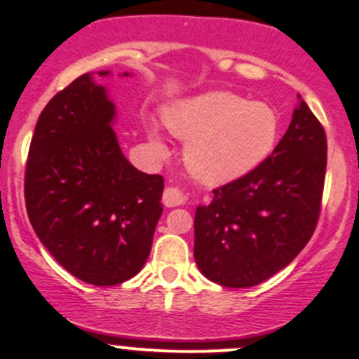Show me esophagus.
Here are the masks:
<instances>
[{
    "label": "esophagus",
    "instance_id": "obj_1",
    "mask_svg": "<svg viewBox=\"0 0 359 359\" xmlns=\"http://www.w3.org/2000/svg\"><path fill=\"white\" fill-rule=\"evenodd\" d=\"M163 203L168 208H173V206L184 205L186 203V196H184V193L179 187H166L165 193H163Z\"/></svg>",
    "mask_w": 359,
    "mask_h": 359
}]
</instances>
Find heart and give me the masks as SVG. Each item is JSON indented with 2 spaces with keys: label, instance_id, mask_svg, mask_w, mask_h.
<instances>
[{
  "label": "heart",
  "instance_id": "b5f03b06",
  "mask_svg": "<svg viewBox=\"0 0 359 359\" xmlns=\"http://www.w3.org/2000/svg\"><path fill=\"white\" fill-rule=\"evenodd\" d=\"M165 125L184 140V161L194 179L222 186L262 165L276 146L280 121L273 107L231 92H208L165 111ZM149 139L159 154L166 144L154 126Z\"/></svg>",
  "mask_w": 359,
  "mask_h": 359
}]
</instances>
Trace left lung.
Listing matches in <instances>:
<instances>
[{"label":"left lung","instance_id":"1","mask_svg":"<svg viewBox=\"0 0 359 359\" xmlns=\"http://www.w3.org/2000/svg\"><path fill=\"white\" fill-rule=\"evenodd\" d=\"M325 172L327 135L299 97L273 154L196 208L194 259L201 273L222 287L248 288L287 267L316 229Z\"/></svg>","mask_w":359,"mask_h":359}]
</instances>
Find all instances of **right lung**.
<instances>
[{"label": "right lung", "instance_id": "add662e5", "mask_svg": "<svg viewBox=\"0 0 359 359\" xmlns=\"http://www.w3.org/2000/svg\"><path fill=\"white\" fill-rule=\"evenodd\" d=\"M114 118L106 86L79 76L39 114L25 166L32 229L64 269L95 287L142 269L163 212V177L125 158Z\"/></svg>", "mask_w": 359, "mask_h": 359}]
</instances>
